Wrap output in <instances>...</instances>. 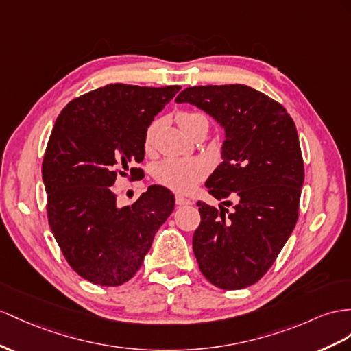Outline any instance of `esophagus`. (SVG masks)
Returning <instances> with one entry per match:
<instances>
[{
    "instance_id": "34e87169",
    "label": "esophagus",
    "mask_w": 351,
    "mask_h": 351,
    "mask_svg": "<svg viewBox=\"0 0 351 351\" xmlns=\"http://www.w3.org/2000/svg\"><path fill=\"white\" fill-rule=\"evenodd\" d=\"M176 204L178 206H186V204H193V202L185 199V197H182V195H176Z\"/></svg>"
}]
</instances>
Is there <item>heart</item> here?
Masks as SVG:
<instances>
[{"label": "heart", "instance_id": "1", "mask_svg": "<svg viewBox=\"0 0 351 351\" xmlns=\"http://www.w3.org/2000/svg\"><path fill=\"white\" fill-rule=\"evenodd\" d=\"M204 117L197 112H179L176 120L181 129L185 132L190 125L202 120ZM156 124H151L145 133V148L149 149L152 147V139H154ZM206 175V166L203 161L195 158L186 160H165L156 167V179L157 182L169 190L176 193H190L197 186Z\"/></svg>", "mask_w": 351, "mask_h": 351}]
</instances>
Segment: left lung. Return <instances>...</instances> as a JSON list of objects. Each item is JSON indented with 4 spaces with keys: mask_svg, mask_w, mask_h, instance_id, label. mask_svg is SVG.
I'll list each match as a JSON object with an SVG mask.
<instances>
[{
    "mask_svg": "<svg viewBox=\"0 0 351 351\" xmlns=\"http://www.w3.org/2000/svg\"><path fill=\"white\" fill-rule=\"evenodd\" d=\"M175 101L200 108L223 129L222 163L206 181L223 202L219 209L197 203L202 222L193 249L212 285L243 289L268 271L298 219L304 163L295 123L280 104L245 84L188 87Z\"/></svg>",
    "mask_w": 351,
    "mask_h": 351,
    "instance_id": "8db88e82",
    "label": "left lung"
}]
</instances>
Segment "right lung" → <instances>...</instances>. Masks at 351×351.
I'll return each mask as SVG.
<instances>
[{"label": "right lung", "instance_id": "1", "mask_svg": "<svg viewBox=\"0 0 351 351\" xmlns=\"http://www.w3.org/2000/svg\"><path fill=\"white\" fill-rule=\"evenodd\" d=\"M179 86L106 84L69 102L51 130L43 160L51 232L74 271L101 286L136 274L175 195L151 185L132 206L119 208V175L136 179L145 133Z\"/></svg>", "mask_w": 351, "mask_h": 351}]
</instances>
